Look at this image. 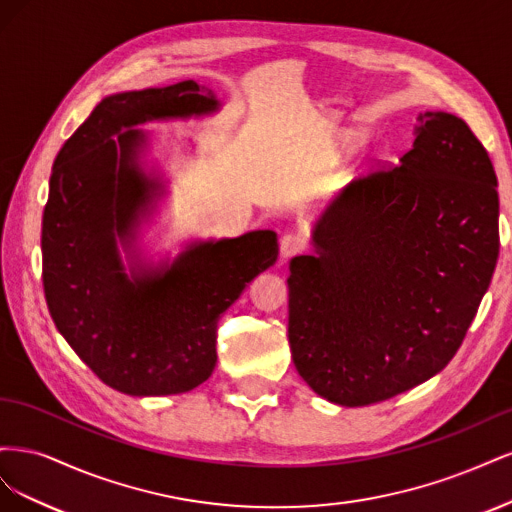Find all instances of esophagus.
I'll list each match as a JSON object with an SVG mask.
<instances>
[{
    "mask_svg": "<svg viewBox=\"0 0 512 512\" xmlns=\"http://www.w3.org/2000/svg\"><path fill=\"white\" fill-rule=\"evenodd\" d=\"M303 250H305V241L299 235H294V232H288V235H284L280 239V254H282V258H292V256L301 254Z\"/></svg>",
    "mask_w": 512,
    "mask_h": 512,
    "instance_id": "obj_1",
    "label": "esophagus"
}]
</instances>
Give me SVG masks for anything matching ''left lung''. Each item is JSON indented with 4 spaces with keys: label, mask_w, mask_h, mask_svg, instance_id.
Masks as SVG:
<instances>
[{
    "label": "left lung",
    "mask_w": 512,
    "mask_h": 512,
    "mask_svg": "<svg viewBox=\"0 0 512 512\" xmlns=\"http://www.w3.org/2000/svg\"><path fill=\"white\" fill-rule=\"evenodd\" d=\"M399 166L354 179L288 277L292 363L339 406L391 399L459 350L500 254L489 153L451 113H421Z\"/></svg>",
    "instance_id": "obj_1"
}]
</instances>
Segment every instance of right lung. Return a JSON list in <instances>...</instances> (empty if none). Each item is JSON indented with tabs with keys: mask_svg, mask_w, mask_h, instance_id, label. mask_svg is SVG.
<instances>
[{
	"mask_svg": "<svg viewBox=\"0 0 512 512\" xmlns=\"http://www.w3.org/2000/svg\"><path fill=\"white\" fill-rule=\"evenodd\" d=\"M220 108L209 87L181 81L104 98L57 153L42 215V284L51 318L111 389L175 395L203 384L218 361V320L277 260L273 230L196 241L160 269L123 267L141 215L162 190L143 173L147 121Z\"/></svg>",
	"mask_w": 512,
	"mask_h": 512,
	"instance_id": "right-lung-1",
	"label": "right lung"
}]
</instances>
